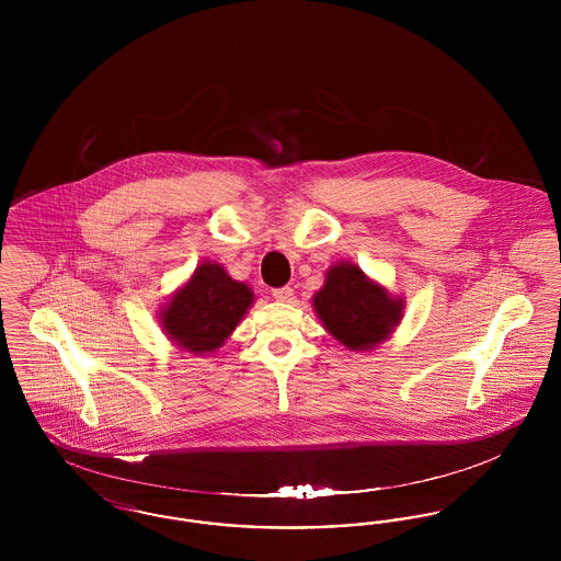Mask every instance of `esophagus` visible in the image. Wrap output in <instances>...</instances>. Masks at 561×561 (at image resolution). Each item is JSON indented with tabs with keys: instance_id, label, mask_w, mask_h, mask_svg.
I'll use <instances>...</instances> for the list:
<instances>
[{
	"instance_id": "34e87169",
	"label": "esophagus",
	"mask_w": 561,
	"mask_h": 561,
	"mask_svg": "<svg viewBox=\"0 0 561 561\" xmlns=\"http://www.w3.org/2000/svg\"><path fill=\"white\" fill-rule=\"evenodd\" d=\"M294 290L290 286H284V288H275L273 290V298L275 300H282V302H288L293 298Z\"/></svg>"
}]
</instances>
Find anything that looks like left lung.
Instances as JSON below:
<instances>
[{"instance_id":"obj_1","label":"left lung","mask_w":561,"mask_h":561,"mask_svg":"<svg viewBox=\"0 0 561 561\" xmlns=\"http://www.w3.org/2000/svg\"><path fill=\"white\" fill-rule=\"evenodd\" d=\"M316 313L325 330L353 351L374 348L401 320V300L366 279L362 268L341 263L330 268L313 296Z\"/></svg>"}]
</instances>
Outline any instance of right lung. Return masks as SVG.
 Returning <instances> with one entry per match:
<instances>
[{"mask_svg":"<svg viewBox=\"0 0 561 561\" xmlns=\"http://www.w3.org/2000/svg\"><path fill=\"white\" fill-rule=\"evenodd\" d=\"M254 296L214 263L195 268L183 290L161 311V325L179 347L210 353L236 330Z\"/></svg>","mask_w":561,"mask_h":561,"instance_id":"1","label":"right lung"}]
</instances>
